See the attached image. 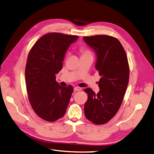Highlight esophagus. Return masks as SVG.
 I'll return each mask as SVG.
<instances>
[{
	"instance_id": "esophagus-1",
	"label": "esophagus",
	"mask_w": 154,
	"mask_h": 154,
	"mask_svg": "<svg viewBox=\"0 0 154 154\" xmlns=\"http://www.w3.org/2000/svg\"><path fill=\"white\" fill-rule=\"evenodd\" d=\"M74 90L76 92H79V91H81V90H82V88L80 87H75Z\"/></svg>"
}]
</instances>
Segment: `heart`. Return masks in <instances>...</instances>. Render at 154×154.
Instances as JSON below:
<instances>
[{
    "instance_id": "heart-1",
    "label": "heart",
    "mask_w": 154,
    "mask_h": 154,
    "mask_svg": "<svg viewBox=\"0 0 154 154\" xmlns=\"http://www.w3.org/2000/svg\"><path fill=\"white\" fill-rule=\"evenodd\" d=\"M80 51H81V53L82 54V55L86 54H88V53H91L88 49H86L85 47H83V46H81L80 47ZM66 54H67V53H66Z\"/></svg>"
}]
</instances>
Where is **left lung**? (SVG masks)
Listing matches in <instances>:
<instances>
[{
    "label": "left lung",
    "instance_id": "left-lung-1",
    "mask_svg": "<svg viewBox=\"0 0 154 154\" xmlns=\"http://www.w3.org/2000/svg\"><path fill=\"white\" fill-rule=\"evenodd\" d=\"M83 39L96 52V69L101 76L97 94L90 88L84 90L88 94L85 115L94 124H105L116 115L122 103L129 78L128 57L115 37L96 35Z\"/></svg>",
    "mask_w": 154,
    "mask_h": 154
}]
</instances>
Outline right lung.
Here are the masks:
<instances>
[{
    "mask_svg": "<svg viewBox=\"0 0 154 154\" xmlns=\"http://www.w3.org/2000/svg\"><path fill=\"white\" fill-rule=\"evenodd\" d=\"M77 38L51 32L39 38L29 51L25 68L29 100L34 111L45 121L55 122L66 113L73 88L59 85L56 74L62 68L66 51Z\"/></svg>",
    "mask_w": 154,
    "mask_h": 154,
    "instance_id": "1",
    "label": "right lung"
}]
</instances>
